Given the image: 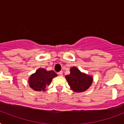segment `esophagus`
Segmentation results:
<instances>
[{
    "label": "esophagus",
    "mask_w": 124,
    "mask_h": 124,
    "mask_svg": "<svg viewBox=\"0 0 124 124\" xmlns=\"http://www.w3.org/2000/svg\"><path fill=\"white\" fill-rule=\"evenodd\" d=\"M62 74H63L62 71H60V72H58V75L59 76H60V77H61V76H62Z\"/></svg>",
    "instance_id": "esophagus-1"
}]
</instances>
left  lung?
Here are the masks:
<instances>
[{
    "label": "left lung",
    "instance_id": "8db88e82",
    "mask_svg": "<svg viewBox=\"0 0 124 124\" xmlns=\"http://www.w3.org/2000/svg\"><path fill=\"white\" fill-rule=\"evenodd\" d=\"M70 74L66 76V78L71 89L75 92H83L87 90L92 84L93 78L82 73L75 67L70 70Z\"/></svg>",
    "mask_w": 124,
    "mask_h": 124
}]
</instances>
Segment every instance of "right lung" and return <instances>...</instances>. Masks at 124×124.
Returning a JSON list of instances; mask_svg holds the SVG:
<instances>
[{
    "label": "right lung",
    "mask_w": 124,
    "mask_h": 124,
    "mask_svg": "<svg viewBox=\"0 0 124 124\" xmlns=\"http://www.w3.org/2000/svg\"><path fill=\"white\" fill-rule=\"evenodd\" d=\"M56 75L53 71H49L42 68L39 69L35 73L33 74L29 79V84L33 89L38 91L46 90L47 85H49L51 80Z\"/></svg>",
    "instance_id": "right-lung-1"
}]
</instances>
